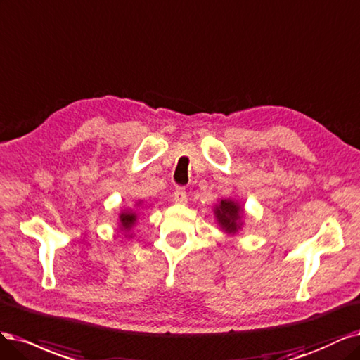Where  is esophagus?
<instances>
[{"label": "esophagus", "instance_id": "esophagus-1", "mask_svg": "<svg viewBox=\"0 0 360 360\" xmlns=\"http://www.w3.org/2000/svg\"><path fill=\"white\" fill-rule=\"evenodd\" d=\"M187 191H185L182 187H179V188H176L175 190V193H173V202L175 203H187Z\"/></svg>", "mask_w": 360, "mask_h": 360}]
</instances>
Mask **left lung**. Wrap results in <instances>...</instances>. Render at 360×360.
I'll list each match as a JSON object with an SVG mask.
<instances>
[{
	"label": "left lung",
	"mask_w": 360,
	"mask_h": 360,
	"mask_svg": "<svg viewBox=\"0 0 360 360\" xmlns=\"http://www.w3.org/2000/svg\"><path fill=\"white\" fill-rule=\"evenodd\" d=\"M215 217L218 224L223 227L227 233H236L240 227V214L242 207L233 200H221L218 206H215Z\"/></svg>",
	"instance_id": "1"
}]
</instances>
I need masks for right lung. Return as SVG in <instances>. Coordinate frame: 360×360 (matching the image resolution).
<instances>
[{"mask_svg":"<svg viewBox=\"0 0 360 360\" xmlns=\"http://www.w3.org/2000/svg\"><path fill=\"white\" fill-rule=\"evenodd\" d=\"M136 218H137V215L134 212H121V215H120L121 227L127 229V230L131 229L136 223Z\"/></svg>","mask_w":360,"mask_h":360,"instance_id":"obj_1","label":"right lung"}]
</instances>
